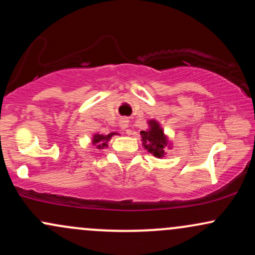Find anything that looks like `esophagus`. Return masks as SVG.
I'll return each mask as SVG.
<instances>
[{
  "label": "esophagus",
  "mask_w": 255,
  "mask_h": 255,
  "mask_svg": "<svg viewBox=\"0 0 255 255\" xmlns=\"http://www.w3.org/2000/svg\"><path fill=\"white\" fill-rule=\"evenodd\" d=\"M128 126H129V121H128L127 119H121L120 120V127L122 128V129H127ZM127 134H128V130H127Z\"/></svg>",
  "instance_id": "1"
}]
</instances>
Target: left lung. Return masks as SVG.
<instances>
[{
	"instance_id": "obj_1",
	"label": "left lung",
	"mask_w": 255,
	"mask_h": 255,
	"mask_svg": "<svg viewBox=\"0 0 255 255\" xmlns=\"http://www.w3.org/2000/svg\"><path fill=\"white\" fill-rule=\"evenodd\" d=\"M148 129L140 131L141 141L144 147L154 157L162 158L166 154V148H170L168 136L156 120H148Z\"/></svg>"
}]
</instances>
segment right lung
Segmentation results:
<instances>
[{
	"instance_id": "obj_1",
	"label": "right lung",
	"mask_w": 255,
	"mask_h": 255,
	"mask_svg": "<svg viewBox=\"0 0 255 255\" xmlns=\"http://www.w3.org/2000/svg\"><path fill=\"white\" fill-rule=\"evenodd\" d=\"M115 134L118 133H110L108 134V135H103V134H95L92 137V144L95 146H97V148H104V147H108V141L113 137V135H115Z\"/></svg>"
}]
</instances>
